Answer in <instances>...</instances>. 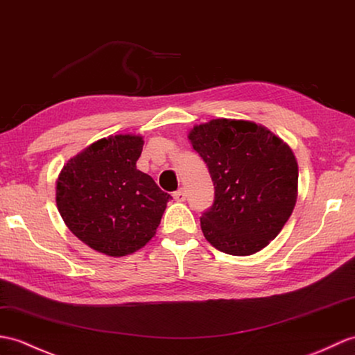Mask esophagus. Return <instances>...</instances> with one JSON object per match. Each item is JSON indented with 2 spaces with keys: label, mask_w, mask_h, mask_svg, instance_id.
I'll return each mask as SVG.
<instances>
[{
  "label": "esophagus",
  "mask_w": 355,
  "mask_h": 355,
  "mask_svg": "<svg viewBox=\"0 0 355 355\" xmlns=\"http://www.w3.org/2000/svg\"><path fill=\"white\" fill-rule=\"evenodd\" d=\"M174 200L178 201V202L186 201V191H184V189H180V191L174 192Z\"/></svg>",
  "instance_id": "obj_1"
}]
</instances>
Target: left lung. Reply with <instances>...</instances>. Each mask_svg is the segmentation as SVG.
<instances>
[{"label": "left lung", "instance_id": "1", "mask_svg": "<svg viewBox=\"0 0 355 355\" xmlns=\"http://www.w3.org/2000/svg\"><path fill=\"white\" fill-rule=\"evenodd\" d=\"M189 140L215 186L211 207L200 218L204 237L232 255L265 248L296 202L298 163L291 148L265 127L236 119L196 125Z\"/></svg>", "mask_w": 355, "mask_h": 355}]
</instances>
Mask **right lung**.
Here are the masks:
<instances>
[{
	"label": "right lung",
	"instance_id": "right-lung-1",
	"mask_svg": "<svg viewBox=\"0 0 355 355\" xmlns=\"http://www.w3.org/2000/svg\"><path fill=\"white\" fill-rule=\"evenodd\" d=\"M142 148L140 136L101 139L66 163L57 180L64 224L81 242L112 257L150 242L172 198L136 168Z\"/></svg>",
	"mask_w": 355,
	"mask_h": 355
}]
</instances>
